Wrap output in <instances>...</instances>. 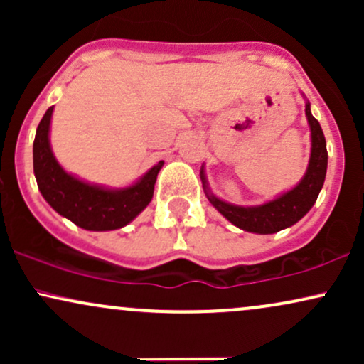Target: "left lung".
Segmentation results:
<instances>
[{
  "label": "left lung",
  "mask_w": 364,
  "mask_h": 364,
  "mask_svg": "<svg viewBox=\"0 0 364 364\" xmlns=\"http://www.w3.org/2000/svg\"><path fill=\"white\" fill-rule=\"evenodd\" d=\"M304 112H306L311 132V154L306 174L292 190L286 191L277 198L255 207L232 205V203L224 202V200L217 198L214 193H210L207 186V178L203 174V168L200 171V178H202L203 190H205L208 202L236 228L248 232H257V235H274V232L298 223L315 205L321 186H323L325 174H327L328 156L323 132H321L318 121L313 118L310 102H306Z\"/></svg>",
  "instance_id": "1"
}]
</instances>
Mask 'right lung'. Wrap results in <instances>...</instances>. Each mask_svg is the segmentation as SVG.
<instances>
[{
	"label": "right lung",
	"mask_w": 364,
	"mask_h": 364,
	"mask_svg": "<svg viewBox=\"0 0 364 364\" xmlns=\"http://www.w3.org/2000/svg\"><path fill=\"white\" fill-rule=\"evenodd\" d=\"M53 109L46 111L34 140V174L46 202L58 214L87 231H112L132 223L152 200L154 185L164 161H159L139 181L127 188L111 190L82 181L66 173L54 157L49 144Z\"/></svg>",
	"instance_id": "add662e5"
}]
</instances>
